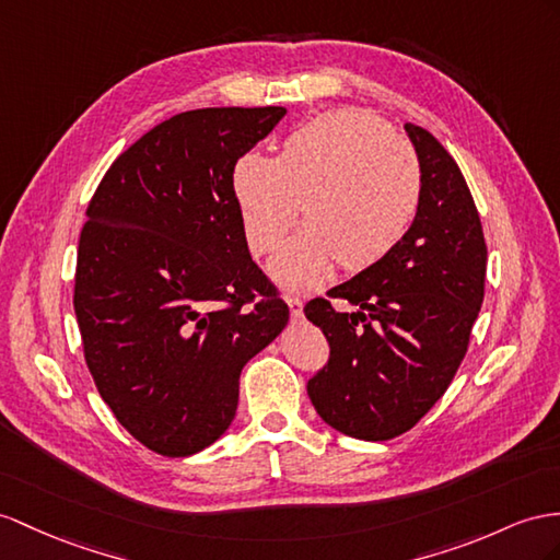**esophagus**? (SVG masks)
<instances>
[{
    "label": "esophagus",
    "mask_w": 560,
    "mask_h": 560,
    "mask_svg": "<svg viewBox=\"0 0 560 560\" xmlns=\"http://www.w3.org/2000/svg\"><path fill=\"white\" fill-rule=\"evenodd\" d=\"M285 303H289V310H291V317L293 319L303 317V300H300V298H289V300H285Z\"/></svg>",
    "instance_id": "34e87169"
}]
</instances>
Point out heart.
<instances>
[{"mask_svg":"<svg viewBox=\"0 0 560 560\" xmlns=\"http://www.w3.org/2000/svg\"><path fill=\"white\" fill-rule=\"evenodd\" d=\"M421 186L417 151L360 108L324 113L285 137L277 158L248 151L232 172L253 255L275 250L303 206L307 222L271 260L291 291L317 289L336 262L364 269L383 260L417 218Z\"/></svg>","mask_w":560,"mask_h":560,"instance_id":"b5f03b06","label":"heart"}]
</instances>
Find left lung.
Returning <instances> with one entry per match:
<instances>
[{"label":"left lung","instance_id":"1","mask_svg":"<svg viewBox=\"0 0 560 560\" xmlns=\"http://www.w3.org/2000/svg\"><path fill=\"white\" fill-rule=\"evenodd\" d=\"M421 163V203L397 246L305 307L328 340L307 381L319 417L338 433L381 442L407 433L450 388L485 298L487 246L462 170L419 125H405Z\"/></svg>","mask_w":560,"mask_h":560}]
</instances>
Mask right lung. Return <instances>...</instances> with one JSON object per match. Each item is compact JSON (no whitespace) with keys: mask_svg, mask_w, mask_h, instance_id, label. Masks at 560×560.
Listing matches in <instances>:
<instances>
[{"mask_svg":"<svg viewBox=\"0 0 560 560\" xmlns=\"http://www.w3.org/2000/svg\"><path fill=\"white\" fill-rule=\"evenodd\" d=\"M283 116V106L179 113L118 155L90 200L73 298L84 360L151 452L191 456L220 440L241 369L289 322L232 191L238 158Z\"/></svg>","mask_w":560,"mask_h":560,"instance_id":"add662e5","label":"right lung"}]
</instances>
